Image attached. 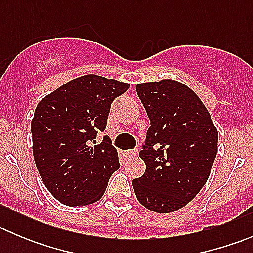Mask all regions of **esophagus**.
Returning a JSON list of instances; mask_svg holds the SVG:
<instances>
[{
  "mask_svg": "<svg viewBox=\"0 0 253 253\" xmlns=\"http://www.w3.org/2000/svg\"><path fill=\"white\" fill-rule=\"evenodd\" d=\"M137 155V152L133 149H129V150H126V157L127 158H134Z\"/></svg>",
  "mask_w": 253,
  "mask_h": 253,
  "instance_id": "34e87169",
  "label": "esophagus"
}]
</instances>
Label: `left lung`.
I'll use <instances>...</instances> for the list:
<instances>
[{
    "mask_svg": "<svg viewBox=\"0 0 253 253\" xmlns=\"http://www.w3.org/2000/svg\"><path fill=\"white\" fill-rule=\"evenodd\" d=\"M150 120L139 158L145 172L134 178L137 200L157 213L187 205L205 186L218 152V131L201 99L172 79L136 85Z\"/></svg>",
    "mask_w": 253,
    "mask_h": 253,
    "instance_id": "1",
    "label": "left lung"
}]
</instances>
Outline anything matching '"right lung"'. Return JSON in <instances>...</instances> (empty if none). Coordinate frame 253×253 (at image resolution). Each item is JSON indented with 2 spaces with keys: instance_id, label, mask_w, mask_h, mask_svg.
<instances>
[{
  "instance_id": "add662e5",
  "label": "right lung",
  "mask_w": 253,
  "mask_h": 253,
  "mask_svg": "<svg viewBox=\"0 0 253 253\" xmlns=\"http://www.w3.org/2000/svg\"><path fill=\"white\" fill-rule=\"evenodd\" d=\"M128 83L86 75L45 96L32 121L33 154L51 195L66 206H85L104 195L119 169L117 152L105 136L111 104Z\"/></svg>"
}]
</instances>
